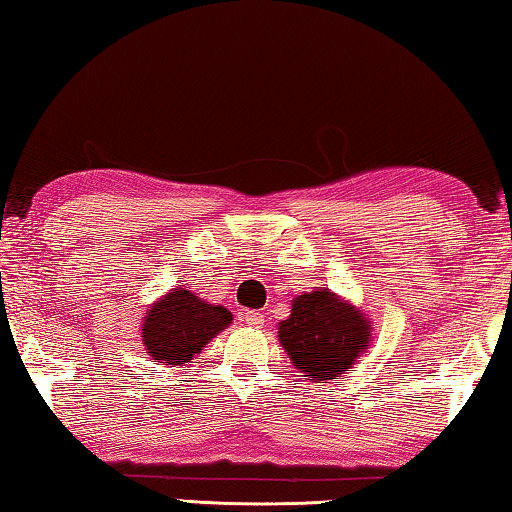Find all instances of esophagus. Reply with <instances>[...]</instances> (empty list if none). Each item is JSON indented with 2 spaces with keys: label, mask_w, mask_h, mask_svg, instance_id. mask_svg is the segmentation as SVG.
I'll use <instances>...</instances> for the list:
<instances>
[{
  "label": "esophagus",
  "mask_w": 512,
  "mask_h": 512,
  "mask_svg": "<svg viewBox=\"0 0 512 512\" xmlns=\"http://www.w3.org/2000/svg\"><path fill=\"white\" fill-rule=\"evenodd\" d=\"M243 321H246L248 326L259 328V326H264V314L257 312V310H246V312H243Z\"/></svg>",
  "instance_id": "esophagus-1"
}]
</instances>
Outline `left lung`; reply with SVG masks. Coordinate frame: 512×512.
I'll list each match as a JSON object with an SVG mask.
<instances>
[{
	"label": "left lung",
	"instance_id": "8db88e82",
	"mask_svg": "<svg viewBox=\"0 0 512 512\" xmlns=\"http://www.w3.org/2000/svg\"><path fill=\"white\" fill-rule=\"evenodd\" d=\"M278 337L294 367L316 383L353 367L371 342V326L362 310H355L330 289H316L294 298Z\"/></svg>",
	"mask_w": 512,
	"mask_h": 512
}]
</instances>
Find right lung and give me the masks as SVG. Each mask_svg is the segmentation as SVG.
<instances>
[{
	"label": "right lung",
	"mask_w": 512,
	"mask_h": 512,
	"mask_svg": "<svg viewBox=\"0 0 512 512\" xmlns=\"http://www.w3.org/2000/svg\"><path fill=\"white\" fill-rule=\"evenodd\" d=\"M232 323V312L177 287L143 316V344L154 362L182 367L193 360L218 332Z\"/></svg>",
	"instance_id": "obj_1"
}]
</instances>
